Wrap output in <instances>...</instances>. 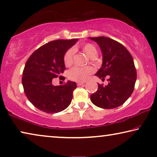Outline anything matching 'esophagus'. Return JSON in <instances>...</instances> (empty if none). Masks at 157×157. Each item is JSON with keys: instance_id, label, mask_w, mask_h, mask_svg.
Segmentation results:
<instances>
[{"instance_id": "obj_1", "label": "esophagus", "mask_w": 157, "mask_h": 157, "mask_svg": "<svg viewBox=\"0 0 157 157\" xmlns=\"http://www.w3.org/2000/svg\"><path fill=\"white\" fill-rule=\"evenodd\" d=\"M77 85H78V86H81V85H85V82H78L77 83Z\"/></svg>"}]
</instances>
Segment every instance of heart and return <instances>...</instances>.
I'll return each mask as SVG.
<instances>
[{"label":"heart","mask_w":157,"mask_h":157,"mask_svg":"<svg viewBox=\"0 0 157 157\" xmlns=\"http://www.w3.org/2000/svg\"><path fill=\"white\" fill-rule=\"evenodd\" d=\"M82 51L89 57L96 56L97 54V48L92 44H85L82 46ZM74 50L72 48L66 51L64 56V63L66 66H70L73 61ZM93 72V68L91 67H75L70 70L68 76L70 79L77 82H84L87 79L89 75Z\"/></svg>","instance_id":"obj_1"}]
</instances>
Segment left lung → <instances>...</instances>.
I'll return each instance as SVG.
<instances>
[{"label": "left lung", "mask_w": 157, "mask_h": 157, "mask_svg": "<svg viewBox=\"0 0 157 157\" xmlns=\"http://www.w3.org/2000/svg\"><path fill=\"white\" fill-rule=\"evenodd\" d=\"M97 42L102 53V65L95 74L104 80L109 77V84L98 85V90L90 96L95 106L114 109L123 104L134 90L137 79L133 58L125 46L106 36L90 37Z\"/></svg>", "instance_id": "left-lung-1"}]
</instances>
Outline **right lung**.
Returning a JSON list of instances; mask_svg holds the SVG:
<instances>
[{"label":"right lung","mask_w":157,"mask_h":157,"mask_svg":"<svg viewBox=\"0 0 157 157\" xmlns=\"http://www.w3.org/2000/svg\"><path fill=\"white\" fill-rule=\"evenodd\" d=\"M78 41L56 40L44 44L30 56L25 64L22 82L27 99L36 109L47 113L63 111L71 104L77 87L68 80L64 85L54 86L53 78L61 76L65 70V53Z\"/></svg>","instance_id":"right-lung-1"}]
</instances>
